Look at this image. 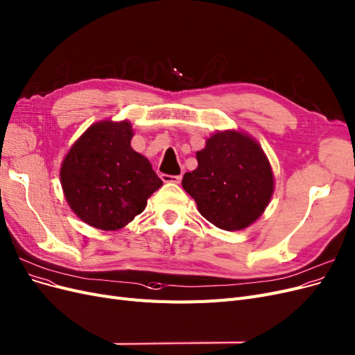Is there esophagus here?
Returning <instances> with one entry per match:
<instances>
[{
	"mask_svg": "<svg viewBox=\"0 0 355 355\" xmlns=\"http://www.w3.org/2000/svg\"><path fill=\"white\" fill-rule=\"evenodd\" d=\"M162 179L164 183H179L182 180V176H172V175H162Z\"/></svg>",
	"mask_w": 355,
	"mask_h": 355,
	"instance_id": "esophagus-1",
	"label": "esophagus"
}]
</instances>
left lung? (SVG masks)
Instances as JSON below:
<instances>
[{
    "instance_id": "left-lung-1",
    "label": "left lung",
    "mask_w": 355,
    "mask_h": 355,
    "mask_svg": "<svg viewBox=\"0 0 355 355\" xmlns=\"http://www.w3.org/2000/svg\"><path fill=\"white\" fill-rule=\"evenodd\" d=\"M197 160L198 167L183 175L182 187L202 217L223 230H241L263 214L275 182L259 142L241 132H217Z\"/></svg>"
}]
</instances>
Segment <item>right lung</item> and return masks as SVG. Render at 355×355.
<instances>
[{
    "label": "right lung",
    "mask_w": 355,
    "mask_h": 355,
    "mask_svg": "<svg viewBox=\"0 0 355 355\" xmlns=\"http://www.w3.org/2000/svg\"><path fill=\"white\" fill-rule=\"evenodd\" d=\"M132 137L126 120L98 121L73 144L61 164L60 180L70 209L92 227L126 226L163 185L151 163L132 150Z\"/></svg>",
    "instance_id": "add662e5"
}]
</instances>
